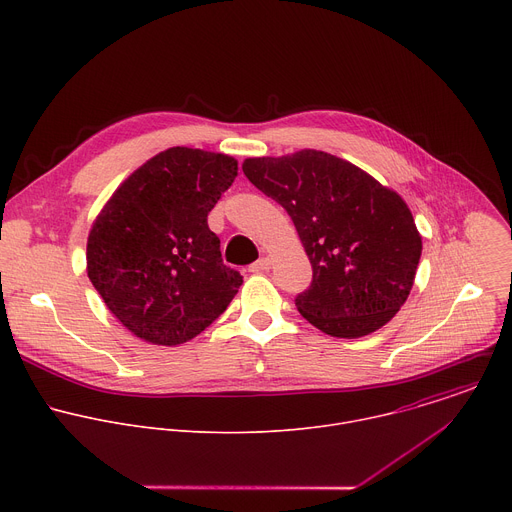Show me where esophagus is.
I'll use <instances>...</instances> for the list:
<instances>
[{
  "instance_id": "obj_1",
  "label": "esophagus",
  "mask_w": 512,
  "mask_h": 512,
  "mask_svg": "<svg viewBox=\"0 0 512 512\" xmlns=\"http://www.w3.org/2000/svg\"><path fill=\"white\" fill-rule=\"evenodd\" d=\"M269 267H271V259L269 257H261L259 261L249 265V271L251 273H265V271H269Z\"/></svg>"
}]
</instances>
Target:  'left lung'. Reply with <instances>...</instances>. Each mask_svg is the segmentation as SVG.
Instances as JSON below:
<instances>
[{"instance_id":"obj_1","label":"left lung","mask_w":512,"mask_h":512,"mask_svg":"<svg viewBox=\"0 0 512 512\" xmlns=\"http://www.w3.org/2000/svg\"><path fill=\"white\" fill-rule=\"evenodd\" d=\"M243 172L296 225L314 269L296 306L312 326L360 338L401 310L415 281L421 235L395 190L318 150L247 158Z\"/></svg>"}]
</instances>
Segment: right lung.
I'll return each instance as SVG.
<instances>
[{
	"label": "right lung",
	"instance_id": "obj_1",
	"mask_svg": "<svg viewBox=\"0 0 512 512\" xmlns=\"http://www.w3.org/2000/svg\"><path fill=\"white\" fill-rule=\"evenodd\" d=\"M237 170L233 156L178 145L129 174L97 214L87 273L137 338L184 344L237 296L243 277L223 263L206 223Z\"/></svg>",
	"mask_w": 512,
	"mask_h": 512
}]
</instances>
